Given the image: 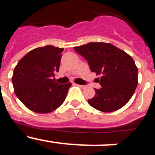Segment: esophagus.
<instances>
[{"label":"esophagus","instance_id":"34e87169","mask_svg":"<svg viewBox=\"0 0 155 155\" xmlns=\"http://www.w3.org/2000/svg\"><path fill=\"white\" fill-rule=\"evenodd\" d=\"M78 86L81 87V88H82V89H84V88H85L86 87L85 85H81V84H78Z\"/></svg>","mask_w":155,"mask_h":155}]
</instances>
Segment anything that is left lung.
Listing matches in <instances>:
<instances>
[{"instance_id":"1","label":"left lung","mask_w":155,"mask_h":155,"mask_svg":"<svg viewBox=\"0 0 155 155\" xmlns=\"http://www.w3.org/2000/svg\"><path fill=\"white\" fill-rule=\"evenodd\" d=\"M87 60L102 87L87 100L91 106L104 113L124 107L133 96L138 84V70L130 56L107 42H89L74 47Z\"/></svg>"}]
</instances>
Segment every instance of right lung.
<instances>
[{
  "label": "right lung",
  "instance_id": "1",
  "mask_svg": "<svg viewBox=\"0 0 155 155\" xmlns=\"http://www.w3.org/2000/svg\"><path fill=\"white\" fill-rule=\"evenodd\" d=\"M64 48L45 46L28 52L19 61L12 76L15 93L28 109L51 113L62 105L71 83L53 78L59 71Z\"/></svg>",
  "mask_w": 155,
  "mask_h": 155
}]
</instances>
